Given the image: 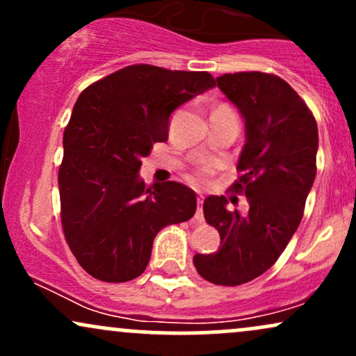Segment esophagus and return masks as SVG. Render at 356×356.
Returning <instances> with one entry per match:
<instances>
[{
    "label": "esophagus",
    "mask_w": 356,
    "mask_h": 356,
    "mask_svg": "<svg viewBox=\"0 0 356 356\" xmlns=\"http://www.w3.org/2000/svg\"><path fill=\"white\" fill-rule=\"evenodd\" d=\"M202 204H204V197H202V195H199V197H197V211H195V216H194V219L197 220V222H202V220H204Z\"/></svg>",
    "instance_id": "1"
}]
</instances>
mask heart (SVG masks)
Wrapping results in <instances>:
<instances>
[{"label": "heart", "mask_w": 356, "mask_h": 356, "mask_svg": "<svg viewBox=\"0 0 356 356\" xmlns=\"http://www.w3.org/2000/svg\"><path fill=\"white\" fill-rule=\"evenodd\" d=\"M219 108H227V107H224V105H219V107H216L214 110H219Z\"/></svg>", "instance_id": "b5f03b06"}]
</instances>
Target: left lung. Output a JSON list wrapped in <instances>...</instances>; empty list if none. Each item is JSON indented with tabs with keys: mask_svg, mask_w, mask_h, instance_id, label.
<instances>
[{
	"mask_svg": "<svg viewBox=\"0 0 356 356\" xmlns=\"http://www.w3.org/2000/svg\"><path fill=\"white\" fill-rule=\"evenodd\" d=\"M216 80L244 120L241 177L232 187L246 195L249 211H227L224 195L206 197L204 218L219 231L220 248L195 254L194 266L211 283L238 286L268 271L300 226L316 175L318 127L280 76L239 72Z\"/></svg>",
	"mask_w": 356,
	"mask_h": 356,
	"instance_id": "left-lung-1",
	"label": "left lung"
}]
</instances>
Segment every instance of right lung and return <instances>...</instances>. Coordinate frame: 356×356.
<instances>
[{
	"label": "right lung",
	"instance_id": "right-lung-1",
	"mask_svg": "<svg viewBox=\"0 0 356 356\" xmlns=\"http://www.w3.org/2000/svg\"><path fill=\"white\" fill-rule=\"evenodd\" d=\"M214 85L207 72L132 65L81 92L58 187L65 239L88 275L107 283L140 276L157 232L194 216V191L174 181L147 187L138 170L169 137L170 113Z\"/></svg>",
	"mask_w": 356,
	"mask_h": 356
}]
</instances>
